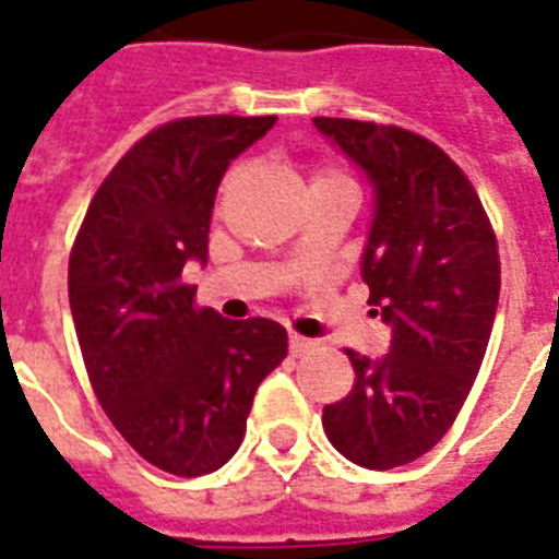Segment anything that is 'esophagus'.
Returning <instances> with one entry per match:
<instances>
[{
  "instance_id": "34e87169",
  "label": "esophagus",
  "mask_w": 559,
  "mask_h": 559,
  "mask_svg": "<svg viewBox=\"0 0 559 559\" xmlns=\"http://www.w3.org/2000/svg\"><path fill=\"white\" fill-rule=\"evenodd\" d=\"M288 347H290V355H305L310 353V349L316 347V341L313 338H305V335H290L288 338Z\"/></svg>"
}]
</instances>
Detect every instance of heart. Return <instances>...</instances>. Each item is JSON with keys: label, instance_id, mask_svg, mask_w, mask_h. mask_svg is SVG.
Returning <instances> with one entry per match:
<instances>
[{"label": "heart", "instance_id": "obj_1", "mask_svg": "<svg viewBox=\"0 0 559 559\" xmlns=\"http://www.w3.org/2000/svg\"><path fill=\"white\" fill-rule=\"evenodd\" d=\"M231 176H235V170L226 176V185L231 181ZM316 185H353V181H349L347 173L335 170V167H319V170L313 173V181H310V187H316Z\"/></svg>", "mask_w": 559, "mask_h": 559}]
</instances>
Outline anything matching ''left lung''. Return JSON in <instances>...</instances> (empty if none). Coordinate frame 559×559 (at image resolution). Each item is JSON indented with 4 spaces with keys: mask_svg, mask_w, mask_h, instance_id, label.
<instances>
[{
    "mask_svg": "<svg viewBox=\"0 0 559 559\" xmlns=\"http://www.w3.org/2000/svg\"><path fill=\"white\" fill-rule=\"evenodd\" d=\"M313 122L374 187L360 274L392 324L383 360L347 349L355 383L324 406V433L349 462L392 471L431 451L471 394L501 294L498 240L476 187L431 140L344 117Z\"/></svg>",
    "mask_w": 559,
    "mask_h": 559,
    "instance_id": "8db88e82",
    "label": "left lung"
}]
</instances>
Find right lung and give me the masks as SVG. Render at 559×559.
<instances>
[{
  "label": "right lung",
  "mask_w": 559,
  "mask_h": 559,
  "mask_svg": "<svg viewBox=\"0 0 559 559\" xmlns=\"http://www.w3.org/2000/svg\"><path fill=\"white\" fill-rule=\"evenodd\" d=\"M276 117L206 114L153 128L111 167L69 251V308L88 383L159 471H218L243 442L257 386L288 355L271 319L231 322L181 280L206 260L215 192Z\"/></svg>",
  "instance_id": "obj_1"
}]
</instances>
